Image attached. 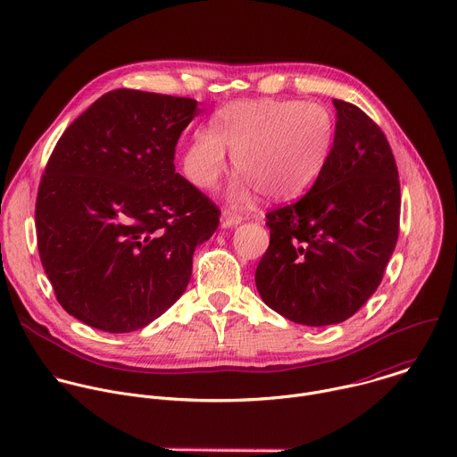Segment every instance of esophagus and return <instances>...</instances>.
I'll use <instances>...</instances> for the list:
<instances>
[{
	"instance_id": "obj_1",
	"label": "esophagus",
	"mask_w": 457,
	"mask_h": 457,
	"mask_svg": "<svg viewBox=\"0 0 457 457\" xmlns=\"http://www.w3.org/2000/svg\"><path fill=\"white\" fill-rule=\"evenodd\" d=\"M240 222H242V217L237 215V213L231 212V210H224L222 215H220V226H222V228H235V226H238Z\"/></svg>"
}]
</instances>
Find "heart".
<instances>
[{"instance_id":"heart-1","label":"heart","mask_w":457,"mask_h":457,"mask_svg":"<svg viewBox=\"0 0 457 457\" xmlns=\"http://www.w3.org/2000/svg\"><path fill=\"white\" fill-rule=\"evenodd\" d=\"M336 137L332 114L320 104L295 100H237L215 112L210 130H197L183 152V172L212 190L226 172V148L242 178L229 197L247 204L254 192L270 201L305 194L325 170Z\"/></svg>"}]
</instances>
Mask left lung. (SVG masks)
I'll return each mask as SVG.
<instances>
[{
    "label": "left lung",
    "instance_id": "8db88e82",
    "mask_svg": "<svg viewBox=\"0 0 457 457\" xmlns=\"http://www.w3.org/2000/svg\"><path fill=\"white\" fill-rule=\"evenodd\" d=\"M328 163L297 203L267 213L270 242L254 281L265 305L307 327L337 325L373 295L395 251L400 181L380 127L334 100Z\"/></svg>",
    "mask_w": 457,
    "mask_h": 457
}]
</instances>
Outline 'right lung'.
<instances>
[{"mask_svg":"<svg viewBox=\"0 0 457 457\" xmlns=\"http://www.w3.org/2000/svg\"><path fill=\"white\" fill-rule=\"evenodd\" d=\"M197 100L114 89L61 136L36 201L41 263L57 301L109 334L165 314L192 276V258L219 226V208L176 172Z\"/></svg>","mask_w":457,"mask_h":457,"instance_id":"obj_1","label":"right lung"}]
</instances>
